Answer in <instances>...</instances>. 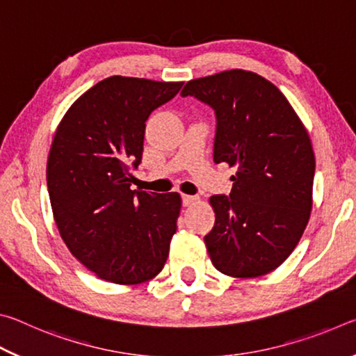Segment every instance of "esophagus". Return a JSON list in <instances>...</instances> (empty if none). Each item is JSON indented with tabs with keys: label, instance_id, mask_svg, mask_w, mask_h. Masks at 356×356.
I'll return each instance as SVG.
<instances>
[{
	"label": "esophagus",
	"instance_id": "34e87169",
	"mask_svg": "<svg viewBox=\"0 0 356 356\" xmlns=\"http://www.w3.org/2000/svg\"><path fill=\"white\" fill-rule=\"evenodd\" d=\"M182 202H184L185 207H190V206H193V204L197 202V197L196 196H190V195H184L182 196Z\"/></svg>",
	"mask_w": 356,
	"mask_h": 356
}]
</instances>
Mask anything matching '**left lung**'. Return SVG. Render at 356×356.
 I'll use <instances>...</instances> for the list:
<instances>
[{
    "label": "left lung",
    "mask_w": 356,
    "mask_h": 356,
    "mask_svg": "<svg viewBox=\"0 0 356 356\" xmlns=\"http://www.w3.org/2000/svg\"><path fill=\"white\" fill-rule=\"evenodd\" d=\"M216 114L215 163L236 168L229 196L215 195L210 261L232 278L278 268L303 236L312 209L316 156L308 130L273 83L232 69L184 86Z\"/></svg>",
    "instance_id": "1"
}]
</instances>
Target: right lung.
Masks as SVG:
<instances>
[{
    "label": "right lung",
    "instance_id": "1",
    "mask_svg": "<svg viewBox=\"0 0 356 356\" xmlns=\"http://www.w3.org/2000/svg\"><path fill=\"white\" fill-rule=\"evenodd\" d=\"M182 81L114 75L64 114L47 161L53 218L69 251L114 284H141L165 267L182 207L179 193L130 190L146 120Z\"/></svg>",
    "mask_w": 356,
    "mask_h": 356
}]
</instances>
